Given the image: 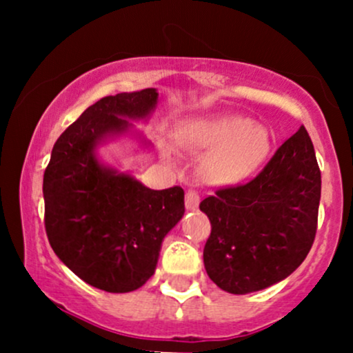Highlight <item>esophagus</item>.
<instances>
[{
  "label": "esophagus",
  "mask_w": 353,
  "mask_h": 353,
  "mask_svg": "<svg viewBox=\"0 0 353 353\" xmlns=\"http://www.w3.org/2000/svg\"><path fill=\"white\" fill-rule=\"evenodd\" d=\"M199 192H197L196 189H189L188 192H185V208L188 209H197V205H199Z\"/></svg>",
  "instance_id": "esophagus-1"
}]
</instances>
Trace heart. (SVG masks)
<instances>
[{"instance_id": "heart-1", "label": "heart", "mask_w": 353, "mask_h": 353, "mask_svg": "<svg viewBox=\"0 0 353 353\" xmlns=\"http://www.w3.org/2000/svg\"><path fill=\"white\" fill-rule=\"evenodd\" d=\"M179 143L194 151L209 149L201 174L210 184H234L257 171L270 151L269 131L249 117L219 116L196 121L179 132ZM171 156V149H164Z\"/></svg>"}]
</instances>
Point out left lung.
<instances>
[{"label": "left lung", "mask_w": 353, "mask_h": 353, "mask_svg": "<svg viewBox=\"0 0 353 353\" xmlns=\"http://www.w3.org/2000/svg\"><path fill=\"white\" fill-rule=\"evenodd\" d=\"M320 189L314 144L301 125L252 181L205 197L199 208L212 228L204 247L210 281L242 295L289 277L314 244Z\"/></svg>", "instance_id": "1"}]
</instances>
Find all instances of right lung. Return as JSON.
<instances>
[{"mask_svg": "<svg viewBox=\"0 0 353 353\" xmlns=\"http://www.w3.org/2000/svg\"><path fill=\"white\" fill-rule=\"evenodd\" d=\"M154 88L106 96L56 141L44 171V228L64 265L89 285L124 294L156 270L164 237L184 216L179 185L154 190L131 174L104 165L99 144L145 119L157 104Z\"/></svg>", "mask_w": 353, "mask_h": 353, "instance_id": "1", "label": "right lung"}]
</instances>
